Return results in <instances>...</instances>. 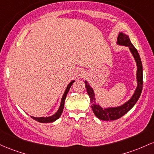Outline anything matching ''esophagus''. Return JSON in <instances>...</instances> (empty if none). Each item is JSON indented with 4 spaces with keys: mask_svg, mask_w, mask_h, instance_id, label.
I'll list each match as a JSON object with an SVG mask.
<instances>
[{
    "mask_svg": "<svg viewBox=\"0 0 154 154\" xmlns=\"http://www.w3.org/2000/svg\"><path fill=\"white\" fill-rule=\"evenodd\" d=\"M77 74H78V76L80 77V78H82L83 76H84V75L86 74V71L84 70V69H79L77 71Z\"/></svg>",
    "mask_w": 154,
    "mask_h": 154,
    "instance_id": "esophagus-1",
    "label": "esophagus"
}]
</instances>
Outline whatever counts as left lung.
I'll return each mask as SVG.
<instances>
[{
    "label": "left lung",
    "mask_w": 154,
    "mask_h": 154,
    "mask_svg": "<svg viewBox=\"0 0 154 154\" xmlns=\"http://www.w3.org/2000/svg\"><path fill=\"white\" fill-rule=\"evenodd\" d=\"M116 44L119 45V46H127L133 57H134L136 65H137V72H136L137 86H136L135 90H134L132 97L129 98V100L125 102L124 104L119 105V106L103 107L99 103H96L95 92H94L93 88L90 86L89 83L87 81H85L84 82L86 84V91H87L88 94H89V98H90L91 103V109L94 112V115L100 120L103 121L116 120V119L123 116L129 110L132 109V107L135 105V103H137L138 99H139L140 96L141 92H142L143 83V65L137 49L134 48V46L131 43L129 35H126L125 33L122 32H119L118 38H117Z\"/></svg>",
    "instance_id": "left-lung-1"
}]
</instances>
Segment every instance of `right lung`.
<instances>
[{
  "mask_svg": "<svg viewBox=\"0 0 154 154\" xmlns=\"http://www.w3.org/2000/svg\"><path fill=\"white\" fill-rule=\"evenodd\" d=\"M74 82H75V80H72L71 82L68 84L66 89H65V92H64L63 95L62 97L60 107H59L57 111L54 114L50 116H41V117H35V116H30L31 118L35 119V120L37 121V122H41V123H51V122H55L56 120H57V119L60 117V116H61L62 113H63L65 98H66L67 94H68L69 89H70V88L71 87L72 84H73Z\"/></svg>",
  "mask_w": 154,
  "mask_h": 154,
  "instance_id": "right-lung-1",
  "label": "right lung"
}]
</instances>
